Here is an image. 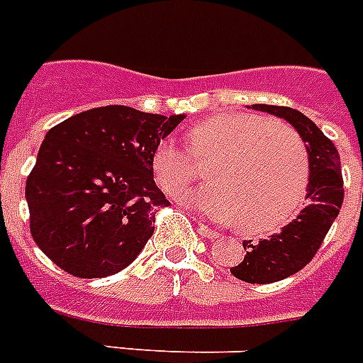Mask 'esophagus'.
<instances>
[{
  "mask_svg": "<svg viewBox=\"0 0 363 363\" xmlns=\"http://www.w3.org/2000/svg\"><path fill=\"white\" fill-rule=\"evenodd\" d=\"M198 231H200V235H203V237L211 238V240H216V238L220 237V233H216L215 229L207 228L206 224H198Z\"/></svg>",
  "mask_w": 363,
  "mask_h": 363,
  "instance_id": "34e87169",
  "label": "esophagus"
}]
</instances>
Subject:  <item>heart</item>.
Listing matches in <instances>:
<instances>
[{
	"label": "heart",
	"instance_id": "b5f03b06",
	"mask_svg": "<svg viewBox=\"0 0 363 363\" xmlns=\"http://www.w3.org/2000/svg\"><path fill=\"white\" fill-rule=\"evenodd\" d=\"M187 150L174 139H161L152 152V174L176 196L194 176L191 156H215L206 170L211 185L184 196L209 218L237 222L250 235L272 233L305 203L311 157L301 135L286 123L240 111L218 113L189 128Z\"/></svg>",
	"mask_w": 363,
	"mask_h": 363
}]
</instances>
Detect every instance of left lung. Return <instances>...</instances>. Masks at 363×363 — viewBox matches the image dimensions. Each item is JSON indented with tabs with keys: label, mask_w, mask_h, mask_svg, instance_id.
I'll return each instance as SVG.
<instances>
[{
	"label": "left lung",
	"mask_w": 363,
	"mask_h": 363,
	"mask_svg": "<svg viewBox=\"0 0 363 363\" xmlns=\"http://www.w3.org/2000/svg\"><path fill=\"white\" fill-rule=\"evenodd\" d=\"M252 108L288 121L306 143L311 157L308 203L279 233L261 238L255 244L244 240L246 255L240 264L231 268V274L240 281L268 284L290 277L314 259L342 209L343 178L340 154L334 143L301 111L270 104H253Z\"/></svg>",
	"instance_id": "8db88e82"
}]
</instances>
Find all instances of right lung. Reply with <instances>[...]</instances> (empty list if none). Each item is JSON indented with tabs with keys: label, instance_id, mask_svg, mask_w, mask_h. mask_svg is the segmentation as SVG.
I'll list each match as a JSON object with an SVG mask.
<instances>
[{
	"label": "right lung",
	"instance_id": "1",
	"mask_svg": "<svg viewBox=\"0 0 363 363\" xmlns=\"http://www.w3.org/2000/svg\"><path fill=\"white\" fill-rule=\"evenodd\" d=\"M185 116L128 106L80 111L52 126L26 185L30 235L58 268L80 279L125 270L170 206L152 152Z\"/></svg>",
	"mask_w": 363,
	"mask_h": 363
}]
</instances>
